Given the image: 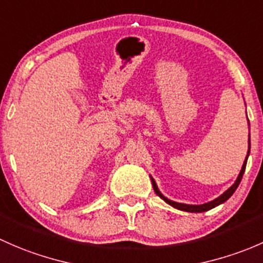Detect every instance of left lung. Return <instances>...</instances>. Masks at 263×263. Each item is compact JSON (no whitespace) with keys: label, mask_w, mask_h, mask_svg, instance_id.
<instances>
[{"label":"left lung","mask_w":263,"mask_h":263,"mask_svg":"<svg viewBox=\"0 0 263 263\" xmlns=\"http://www.w3.org/2000/svg\"><path fill=\"white\" fill-rule=\"evenodd\" d=\"M248 126H250V121H248ZM250 152H251V137H250V134H248V152H247V156H246L245 162H243L242 170H240V172H239V175H238L237 180L234 181V183H233V185L228 189V190L224 191L223 194L220 195V196H218V197H216V199L212 200V201L205 202V204H201V205L182 204V202L173 201V200L167 199V197L164 196V195L162 194L161 191H159V189H158V186H157V183H156V181H154V178L152 177V176H149L151 181H152V185H153V189H154V192H156V194L158 195V196L161 197V199L163 200V201H166L167 204L171 205V206H173V208H176V209L182 210V212H187V213H204V212H208V210L213 209V208H215V206H218V205H220V204H223V202H226L227 200H228L229 197H231L232 195L234 194V191L237 190L238 185H239L240 180H242V177H243V173H245V171H246V164H247V159H248V156H250Z\"/></svg>","instance_id":"left-lung-1"}]
</instances>
